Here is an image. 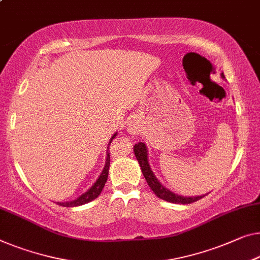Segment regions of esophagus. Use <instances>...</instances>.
<instances>
[{"label":"esophagus","mask_w":260,"mask_h":260,"mask_svg":"<svg viewBox=\"0 0 260 260\" xmlns=\"http://www.w3.org/2000/svg\"><path fill=\"white\" fill-rule=\"evenodd\" d=\"M127 131L131 135H138L140 133V126H139L138 122H129L128 126H127Z\"/></svg>","instance_id":"obj_1"}]
</instances>
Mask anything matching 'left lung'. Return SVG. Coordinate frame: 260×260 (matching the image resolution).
<instances>
[{"mask_svg":"<svg viewBox=\"0 0 260 260\" xmlns=\"http://www.w3.org/2000/svg\"><path fill=\"white\" fill-rule=\"evenodd\" d=\"M220 77H222L223 79H225L224 73H220ZM134 155L135 157H137L139 165H140L142 174L143 176H145L147 183H148L150 189H152L153 192L158 197V199L167 201V202H170V203L189 204V203L196 202V201H199L200 199H202V197L207 195V193H205V195H201V196L187 197V196L177 195V193L170 191L169 189L164 187V185L160 183V181L156 179V176H155V174L153 173L152 168H150L149 162H148V150H147L146 143L143 142L135 143Z\"/></svg>","mask_w":260,"mask_h":260,"instance_id":"left-lung-1","label":"left lung"}]
</instances>
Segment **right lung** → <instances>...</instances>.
Here are the masks:
<instances>
[{"label":"right lung","instance_id":"right-lung-1","mask_svg":"<svg viewBox=\"0 0 260 260\" xmlns=\"http://www.w3.org/2000/svg\"><path fill=\"white\" fill-rule=\"evenodd\" d=\"M118 133H114L112 135L110 142H108V146H107V149L108 147H110L111 142L113 139L117 137ZM110 152L107 150V154H106V161H105V166H104V169L102 170V174H100L98 179L96 181L93 183L92 187L88 189L87 191H85L84 193H81V195L78 197V199L73 200V201H69V202H57L61 207H68V208H71V207H78V205H83V204H86L88 202H91V201L95 200L96 197L100 195V192L103 191V188L104 185H105L106 181H107V176H108V169H110Z\"/></svg>","mask_w":260,"mask_h":260}]
</instances>
